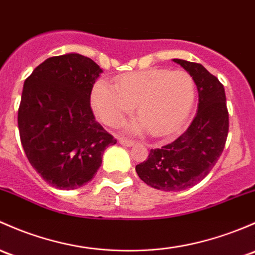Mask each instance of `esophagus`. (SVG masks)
I'll use <instances>...</instances> for the list:
<instances>
[{
	"label": "esophagus",
	"instance_id": "34e87169",
	"mask_svg": "<svg viewBox=\"0 0 255 255\" xmlns=\"http://www.w3.org/2000/svg\"><path fill=\"white\" fill-rule=\"evenodd\" d=\"M119 141H120V144H122V145H125V146H132L133 144H134V141L128 140V139H126V138H120Z\"/></svg>",
	"mask_w": 255,
	"mask_h": 255
}]
</instances>
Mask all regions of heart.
Instances as JSON below:
<instances>
[{"label":"heart","instance_id":"b5f03b06","mask_svg":"<svg viewBox=\"0 0 255 255\" xmlns=\"http://www.w3.org/2000/svg\"><path fill=\"white\" fill-rule=\"evenodd\" d=\"M93 110L104 123L119 127L136 105L139 120L129 129L139 133L146 128L150 135L166 138L181 129L195 100V83L186 71L152 68L123 74L116 85L106 80L94 84Z\"/></svg>","mask_w":255,"mask_h":255}]
</instances>
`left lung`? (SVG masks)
<instances>
[{
  "mask_svg": "<svg viewBox=\"0 0 255 255\" xmlns=\"http://www.w3.org/2000/svg\"><path fill=\"white\" fill-rule=\"evenodd\" d=\"M194 79L198 112L188 129L172 143L151 149L135 166L139 178L152 188L178 192L199 183L213 170L229 134V111L224 85L200 63L175 58Z\"/></svg>",
  "mask_w": 255,
  "mask_h": 255,
  "instance_id": "8db88e82",
  "label": "left lung"
}]
</instances>
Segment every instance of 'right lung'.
Masks as SVG:
<instances>
[{
    "mask_svg": "<svg viewBox=\"0 0 255 255\" xmlns=\"http://www.w3.org/2000/svg\"><path fill=\"white\" fill-rule=\"evenodd\" d=\"M103 69L89 57L47 58L25 79L18 109L24 152L50 186L77 189L92 181L107 146L117 143L95 120L93 85Z\"/></svg>",
    "mask_w": 255,
    "mask_h": 255,
    "instance_id": "1",
    "label": "right lung"
}]
</instances>
